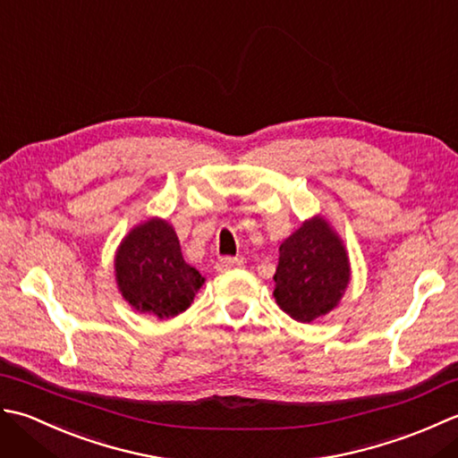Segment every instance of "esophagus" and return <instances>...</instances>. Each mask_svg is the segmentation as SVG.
<instances>
[{"label": "esophagus", "mask_w": 458, "mask_h": 458, "mask_svg": "<svg viewBox=\"0 0 458 458\" xmlns=\"http://www.w3.org/2000/svg\"><path fill=\"white\" fill-rule=\"evenodd\" d=\"M241 267H242V260L237 257H223L217 263L219 270H231V268H241Z\"/></svg>", "instance_id": "esophagus-1"}]
</instances>
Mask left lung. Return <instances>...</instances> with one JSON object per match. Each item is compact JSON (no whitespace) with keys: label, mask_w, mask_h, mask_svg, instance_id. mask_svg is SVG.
Wrapping results in <instances>:
<instances>
[{"label":"left lung","mask_w":458,"mask_h":458,"mask_svg":"<svg viewBox=\"0 0 458 458\" xmlns=\"http://www.w3.org/2000/svg\"><path fill=\"white\" fill-rule=\"evenodd\" d=\"M275 301L296 322L310 324L340 304L352 281L342 237L322 216L306 219L278 247Z\"/></svg>","instance_id":"obj_1"}]
</instances>
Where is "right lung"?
Here are the masks:
<instances>
[{"mask_svg": "<svg viewBox=\"0 0 458 458\" xmlns=\"http://www.w3.org/2000/svg\"><path fill=\"white\" fill-rule=\"evenodd\" d=\"M114 276L124 301L138 312L174 318L191 306L205 278L183 260L174 227L162 217L138 223L120 241Z\"/></svg>", "mask_w": 458, "mask_h": 458, "instance_id": "add662e5", "label": "right lung"}]
</instances>
